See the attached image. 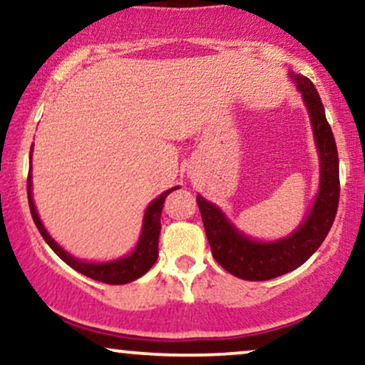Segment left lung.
Instances as JSON below:
<instances>
[{
  "label": "left lung",
  "mask_w": 365,
  "mask_h": 365,
  "mask_svg": "<svg viewBox=\"0 0 365 365\" xmlns=\"http://www.w3.org/2000/svg\"><path fill=\"white\" fill-rule=\"evenodd\" d=\"M293 81L302 92L311 115L317 150L321 159V182L307 220L290 237L276 242H255L226 220L220 207L197 195L200 216L212 257L228 273L249 282H264L297 269L319 249L333 226L340 200V166L333 132L326 120L324 106L314 83L307 77L295 75Z\"/></svg>",
  "instance_id": "1"
}]
</instances>
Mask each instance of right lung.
I'll return each instance as SVG.
<instances>
[{
    "mask_svg": "<svg viewBox=\"0 0 365 365\" xmlns=\"http://www.w3.org/2000/svg\"><path fill=\"white\" fill-rule=\"evenodd\" d=\"M32 153V150H31ZM178 188V187H175ZM175 188H170V190L163 192L158 199H154L153 202L149 204L148 211L144 215V226H142V233L139 238V244H137L133 252L127 255V257L118 259V261H111V262H83L75 259L73 255H70L68 252L61 249L56 242L49 237V233L46 232L43 223H41L39 216H37L34 200H32V177L29 173L27 177V195H29V207H31V215L32 220L39 230V233L43 235L51 249L54 250V254L68 264L70 267H73L75 271L82 273L87 278L96 279V282H103L108 284H125L133 282V279L140 278L142 274H145L150 267L154 266V262L158 261V242H159V232H161V211H163V204H165L166 195L170 192H173Z\"/></svg>",
    "mask_w": 365,
    "mask_h": 365,
    "instance_id": "add662e5",
    "label": "right lung"
}]
</instances>
